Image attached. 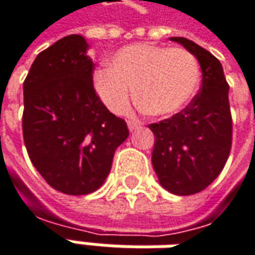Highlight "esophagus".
<instances>
[{
  "instance_id": "34e87169",
  "label": "esophagus",
  "mask_w": 255,
  "mask_h": 255,
  "mask_svg": "<svg viewBox=\"0 0 255 255\" xmlns=\"http://www.w3.org/2000/svg\"><path fill=\"white\" fill-rule=\"evenodd\" d=\"M127 124L129 131H134V129H136V128L141 126V123H139V121H135V120H129Z\"/></svg>"
}]
</instances>
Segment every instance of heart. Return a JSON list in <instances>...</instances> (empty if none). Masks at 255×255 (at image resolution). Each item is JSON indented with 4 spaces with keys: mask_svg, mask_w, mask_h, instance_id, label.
<instances>
[{
    "mask_svg": "<svg viewBox=\"0 0 255 255\" xmlns=\"http://www.w3.org/2000/svg\"><path fill=\"white\" fill-rule=\"evenodd\" d=\"M198 59L183 48L134 43L110 57V67L93 73V86L106 107L126 113L134 97L149 116L168 117L183 110L199 89Z\"/></svg>",
    "mask_w": 255,
    "mask_h": 255,
    "instance_id": "1",
    "label": "heart"
}]
</instances>
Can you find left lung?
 I'll use <instances>...</instances> for the list:
<instances>
[{"label":"left lung","mask_w":255,"mask_h":255,"mask_svg":"<svg viewBox=\"0 0 255 255\" xmlns=\"http://www.w3.org/2000/svg\"><path fill=\"white\" fill-rule=\"evenodd\" d=\"M198 59L200 92L183 110L151 124L152 166L163 189L188 196L207 188L224 168L232 148L229 84L223 66L209 50L186 38H171Z\"/></svg>","instance_id":"obj_1"}]
</instances>
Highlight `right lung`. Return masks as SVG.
Returning <instances> with one entry per match:
<instances>
[{"mask_svg": "<svg viewBox=\"0 0 255 255\" xmlns=\"http://www.w3.org/2000/svg\"><path fill=\"white\" fill-rule=\"evenodd\" d=\"M82 35L40 52L23 82V141L31 162L53 189L89 195L107 179L127 123L101 103Z\"/></svg>", "mask_w": 255, "mask_h": 255, "instance_id": "right-lung-1", "label": "right lung"}]
</instances>
